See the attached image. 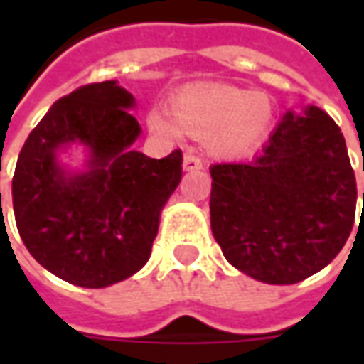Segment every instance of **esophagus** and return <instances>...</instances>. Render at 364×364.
I'll return each instance as SVG.
<instances>
[{"label": "esophagus", "mask_w": 364, "mask_h": 364, "mask_svg": "<svg viewBox=\"0 0 364 364\" xmlns=\"http://www.w3.org/2000/svg\"><path fill=\"white\" fill-rule=\"evenodd\" d=\"M183 169H185V171H197V169H203V161H200V158H198L193 150H189L185 154V158H183Z\"/></svg>", "instance_id": "esophagus-1"}]
</instances>
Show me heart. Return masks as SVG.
Segmentation results:
<instances>
[{
    "label": "heart",
    "instance_id": "obj_1",
    "mask_svg": "<svg viewBox=\"0 0 364 364\" xmlns=\"http://www.w3.org/2000/svg\"><path fill=\"white\" fill-rule=\"evenodd\" d=\"M166 112L151 111V132L173 138L179 132L208 138V150L222 159L242 158L255 150L273 124L274 109L269 97L232 85H210L183 91Z\"/></svg>",
    "mask_w": 364,
    "mask_h": 364
}]
</instances>
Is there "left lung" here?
<instances>
[{"label": "left lung", "mask_w": 364, "mask_h": 364, "mask_svg": "<svg viewBox=\"0 0 364 364\" xmlns=\"http://www.w3.org/2000/svg\"><path fill=\"white\" fill-rule=\"evenodd\" d=\"M210 175L214 240L257 281H304L336 259L351 234L355 173L341 130L318 107L289 111L259 156L216 164Z\"/></svg>", "instance_id": "8db88e82"}]
</instances>
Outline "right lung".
Here are the masks:
<instances>
[{"mask_svg": "<svg viewBox=\"0 0 364 364\" xmlns=\"http://www.w3.org/2000/svg\"><path fill=\"white\" fill-rule=\"evenodd\" d=\"M132 107L117 82L82 85L52 105L17 159L21 240L44 269L77 287L103 289L146 265L161 208L181 181V150L154 159L130 148L142 132ZM74 141L90 150V161L68 174L58 150Z\"/></svg>", "mask_w": 364, "mask_h": 364, "instance_id": "1", "label": "right lung"}]
</instances>
